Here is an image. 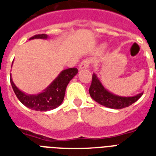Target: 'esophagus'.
Returning a JSON list of instances; mask_svg holds the SVG:
<instances>
[{
  "mask_svg": "<svg viewBox=\"0 0 156 156\" xmlns=\"http://www.w3.org/2000/svg\"><path fill=\"white\" fill-rule=\"evenodd\" d=\"M90 64V60L89 59H84L83 61H82V62L79 65V69H85L88 68Z\"/></svg>",
  "mask_w": 156,
  "mask_h": 156,
  "instance_id": "1",
  "label": "esophagus"
}]
</instances>
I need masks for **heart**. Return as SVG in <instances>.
I'll return each instance as SVG.
<instances>
[{
    "instance_id": "obj_1",
    "label": "heart",
    "mask_w": 156,
    "mask_h": 156,
    "mask_svg": "<svg viewBox=\"0 0 156 156\" xmlns=\"http://www.w3.org/2000/svg\"><path fill=\"white\" fill-rule=\"evenodd\" d=\"M101 48H106V45H105V44H103V45H102V46H101Z\"/></svg>"
}]
</instances>
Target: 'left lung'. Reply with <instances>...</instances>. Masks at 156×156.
Returning a JSON list of instances; mask_svg holds the SVG:
<instances>
[{"mask_svg": "<svg viewBox=\"0 0 156 156\" xmlns=\"http://www.w3.org/2000/svg\"><path fill=\"white\" fill-rule=\"evenodd\" d=\"M92 78H93L91 86L89 88V94L94 101L105 107L115 109L126 108L137 101L143 95V93L138 94L137 95L132 97H123L114 94L104 87V85L102 84V83L95 73H93Z\"/></svg>", "mask_w": 156, "mask_h": 156, "instance_id": "obj_1", "label": "left lung"}]
</instances>
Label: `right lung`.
Masks as SVG:
<instances>
[{"instance_id":"obj_1","label":"right lung","mask_w":156,"mask_h":156,"mask_svg":"<svg viewBox=\"0 0 156 156\" xmlns=\"http://www.w3.org/2000/svg\"><path fill=\"white\" fill-rule=\"evenodd\" d=\"M48 36L47 34H38L33 36L29 39H47ZM78 73L76 68L65 69L58 74L57 78L51 82V84L48 88H45L41 93L37 94H27L20 90L15 83H13L12 75L10 74L11 84L13 88V91L16 95L20 102L26 107L37 110V111H48L54 109L63 101L66 88L69 82L75 75Z\"/></svg>"}]
</instances>
